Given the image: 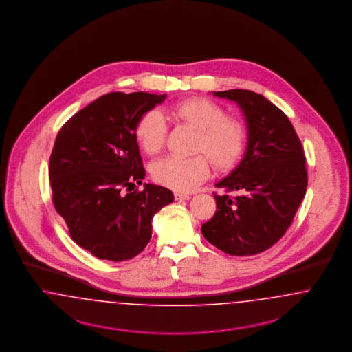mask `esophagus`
<instances>
[{
	"mask_svg": "<svg viewBox=\"0 0 352 352\" xmlns=\"http://www.w3.org/2000/svg\"><path fill=\"white\" fill-rule=\"evenodd\" d=\"M190 199L189 195H185V193H175V199L176 201H186V199Z\"/></svg>",
	"mask_w": 352,
	"mask_h": 352,
	"instance_id": "34e87169",
	"label": "esophagus"
}]
</instances>
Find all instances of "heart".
<instances>
[{"instance_id": "b5f03b06", "label": "heart", "mask_w": 352, "mask_h": 352, "mask_svg": "<svg viewBox=\"0 0 352 352\" xmlns=\"http://www.w3.org/2000/svg\"><path fill=\"white\" fill-rule=\"evenodd\" d=\"M176 122L197 131L195 153H205L215 168H232L243 153L245 131L238 120L229 117L226 110L208 98H188L169 107ZM168 124L157 110L144 113L135 126V138L140 148L148 155L160 153L167 138ZM210 172L204 155L192 157L168 156L153 167L156 183L177 192H189L202 183Z\"/></svg>"}]
</instances>
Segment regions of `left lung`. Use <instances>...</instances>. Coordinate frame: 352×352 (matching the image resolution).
I'll list each match as a JSON object with an SVG mask.
<instances>
[{
	"label": "left lung",
	"instance_id": "left-lung-1",
	"mask_svg": "<svg viewBox=\"0 0 352 352\" xmlns=\"http://www.w3.org/2000/svg\"><path fill=\"white\" fill-rule=\"evenodd\" d=\"M213 94L239 105L248 138L238 167L215 184L226 193H214L215 214L201 231L229 255H255L285 234L305 197V153L289 118L264 96L243 89ZM229 191L239 195L231 198Z\"/></svg>",
	"mask_w": 352,
	"mask_h": 352
}]
</instances>
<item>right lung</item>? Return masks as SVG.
I'll return each instance as SVG.
<instances>
[{
    "instance_id": "1",
    "label": "right lung",
    "mask_w": 352,
    "mask_h": 352,
    "mask_svg": "<svg viewBox=\"0 0 352 352\" xmlns=\"http://www.w3.org/2000/svg\"><path fill=\"white\" fill-rule=\"evenodd\" d=\"M166 96L107 93L77 111L56 137L48 168L54 206L71 238L98 259L137 256L151 239L153 215L173 202L160 185L130 189L146 176L135 126Z\"/></svg>"
}]
</instances>
